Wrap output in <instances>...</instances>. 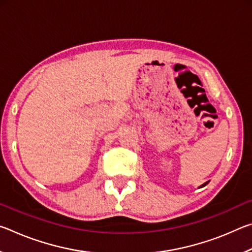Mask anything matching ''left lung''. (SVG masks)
I'll return each mask as SVG.
<instances>
[{"instance_id":"1","label":"left lung","mask_w":252,"mask_h":252,"mask_svg":"<svg viewBox=\"0 0 252 252\" xmlns=\"http://www.w3.org/2000/svg\"><path fill=\"white\" fill-rule=\"evenodd\" d=\"M209 182V181H208ZM208 182H206V183H203V185L202 186H200V188H202V187H204V186H206V185H208Z\"/></svg>"}]
</instances>
